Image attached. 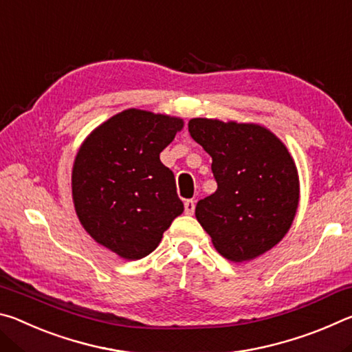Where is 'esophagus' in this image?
Returning <instances> with one entry per match:
<instances>
[{"label": "esophagus", "instance_id": "34e87169", "mask_svg": "<svg viewBox=\"0 0 352 352\" xmlns=\"http://www.w3.org/2000/svg\"><path fill=\"white\" fill-rule=\"evenodd\" d=\"M194 210H195V200H192V199H189V200H186L184 201V212L186 214H194Z\"/></svg>", "mask_w": 352, "mask_h": 352}]
</instances>
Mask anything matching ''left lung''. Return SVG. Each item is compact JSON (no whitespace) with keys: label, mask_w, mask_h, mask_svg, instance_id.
Returning <instances> with one entry per match:
<instances>
[{"label":"left lung","mask_w":352,"mask_h":352,"mask_svg":"<svg viewBox=\"0 0 352 352\" xmlns=\"http://www.w3.org/2000/svg\"><path fill=\"white\" fill-rule=\"evenodd\" d=\"M188 127L212 158L217 190L199 200L195 217L217 252L242 262L275 247L294 222L300 199L287 148L254 124L195 118Z\"/></svg>","instance_id":"left-lung-1"}]
</instances>
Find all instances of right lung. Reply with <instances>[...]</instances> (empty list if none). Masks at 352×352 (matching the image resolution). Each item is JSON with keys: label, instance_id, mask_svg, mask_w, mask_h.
I'll use <instances>...</instances> for the list:
<instances>
[{"label": "right lung", "instance_id": "1", "mask_svg": "<svg viewBox=\"0 0 352 352\" xmlns=\"http://www.w3.org/2000/svg\"><path fill=\"white\" fill-rule=\"evenodd\" d=\"M183 121L130 109L88 136L73 168L77 217L94 241L124 259L151 254L183 212L174 172L162 163Z\"/></svg>", "mask_w": 352, "mask_h": 352}]
</instances>
